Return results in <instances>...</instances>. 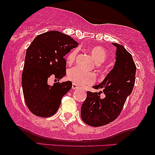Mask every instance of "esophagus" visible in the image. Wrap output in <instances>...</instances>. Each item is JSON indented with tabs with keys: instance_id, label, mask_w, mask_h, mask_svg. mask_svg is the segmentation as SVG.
<instances>
[{
	"instance_id": "esophagus-1",
	"label": "esophagus",
	"mask_w": 155,
	"mask_h": 155,
	"mask_svg": "<svg viewBox=\"0 0 155 155\" xmlns=\"http://www.w3.org/2000/svg\"><path fill=\"white\" fill-rule=\"evenodd\" d=\"M72 89L73 90H77V89H79V87H78L76 84H75L73 83L72 84Z\"/></svg>"
}]
</instances>
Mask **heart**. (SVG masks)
<instances>
[{
    "mask_svg": "<svg viewBox=\"0 0 155 155\" xmlns=\"http://www.w3.org/2000/svg\"><path fill=\"white\" fill-rule=\"evenodd\" d=\"M90 52L96 63L101 64L106 61L107 58V52L106 49L100 46H95L90 48ZM78 53V49H74L68 53L67 56V63L71 64L74 61ZM68 78L74 84L80 86L90 84L95 81V75L90 72H86L78 67L70 69L68 74Z\"/></svg>",
    "mask_w": 155,
    "mask_h": 155,
    "instance_id": "obj_1",
    "label": "heart"
}]
</instances>
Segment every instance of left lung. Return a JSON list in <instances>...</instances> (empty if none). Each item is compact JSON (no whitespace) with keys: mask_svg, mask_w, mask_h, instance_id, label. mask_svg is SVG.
Returning <instances> with one entry per match:
<instances>
[{"mask_svg":"<svg viewBox=\"0 0 155 155\" xmlns=\"http://www.w3.org/2000/svg\"><path fill=\"white\" fill-rule=\"evenodd\" d=\"M112 44L117 47L114 66L100 84L93 86L95 90L103 89L105 97L101 98L100 92L88 91L81 107L84 122L92 127H101L116 120L135 84L136 66L132 55L122 45Z\"/></svg>","mask_w":155,"mask_h":155,"instance_id":"1","label":"left lung"}]
</instances>
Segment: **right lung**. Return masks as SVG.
Returning <instances> with one entry per match:
<instances>
[{"instance_id":"right-lung-1","label":"right lung","mask_w":155,"mask_h":155,"mask_svg":"<svg viewBox=\"0 0 155 155\" xmlns=\"http://www.w3.org/2000/svg\"><path fill=\"white\" fill-rule=\"evenodd\" d=\"M78 43L70 35L49 31L37 35L28 48L22 75L25 104L33 114L41 117L54 115L62 97L71 89V81L48 84V79H60L66 74L64 56Z\"/></svg>"}]
</instances>
